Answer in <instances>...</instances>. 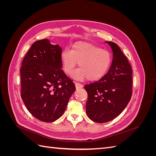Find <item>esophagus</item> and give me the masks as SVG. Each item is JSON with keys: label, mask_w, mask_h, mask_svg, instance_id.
<instances>
[{"label": "esophagus", "mask_w": 156, "mask_h": 156, "mask_svg": "<svg viewBox=\"0 0 156 156\" xmlns=\"http://www.w3.org/2000/svg\"><path fill=\"white\" fill-rule=\"evenodd\" d=\"M75 87H76V88H82L83 87V85L82 84H81V83H75Z\"/></svg>", "instance_id": "obj_1"}]
</instances>
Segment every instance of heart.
I'll use <instances>...</instances> for the list:
<instances>
[{
  "instance_id": "1",
  "label": "heart",
  "mask_w": 156,
  "mask_h": 156,
  "mask_svg": "<svg viewBox=\"0 0 156 156\" xmlns=\"http://www.w3.org/2000/svg\"><path fill=\"white\" fill-rule=\"evenodd\" d=\"M64 72L70 74L79 62L80 68L75 70L72 77L78 80L96 81L103 77L112 64V55L107 50L84 41L73 45L72 50L64 49L60 55Z\"/></svg>"
}]
</instances>
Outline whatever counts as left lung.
<instances>
[{
  "mask_svg": "<svg viewBox=\"0 0 156 156\" xmlns=\"http://www.w3.org/2000/svg\"><path fill=\"white\" fill-rule=\"evenodd\" d=\"M113 51L108 72L101 79L84 87L88 94L86 111L98 123L115 119L124 111L132 96V69L126 56L117 44L107 41Z\"/></svg>",
  "mask_w": 156,
  "mask_h": 156,
  "instance_id": "1",
  "label": "left lung"
}]
</instances>
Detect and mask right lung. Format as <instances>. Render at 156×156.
<instances>
[{
  "instance_id": "1",
  "label": "right lung",
  "mask_w": 156,
  "mask_h": 156,
  "mask_svg": "<svg viewBox=\"0 0 156 156\" xmlns=\"http://www.w3.org/2000/svg\"><path fill=\"white\" fill-rule=\"evenodd\" d=\"M62 49L48 39L35 41L23 60L21 96L36 119L54 122L63 115L75 90L73 81L61 69Z\"/></svg>"
}]
</instances>
